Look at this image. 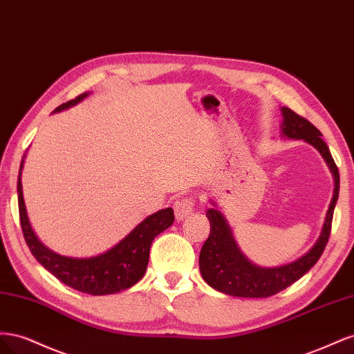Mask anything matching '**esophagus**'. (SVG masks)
I'll list each match as a JSON object with an SVG mask.
<instances>
[{"label":"esophagus","instance_id":"34e87169","mask_svg":"<svg viewBox=\"0 0 354 354\" xmlns=\"http://www.w3.org/2000/svg\"><path fill=\"white\" fill-rule=\"evenodd\" d=\"M194 207H195V201L192 198H183L176 202L174 205V214H176V218L178 221L185 220L187 216H190L192 212H194Z\"/></svg>","mask_w":354,"mask_h":354}]
</instances>
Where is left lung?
I'll return each mask as SVG.
<instances>
[{"label":"left lung","instance_id":"left-lung-1","mask_svg":"<svg viewBox=\"0 0 354 354\" xmlns=\"http://www.w3.org/2000/svg\"><path fill=\"white\" fill-rule=\"evenodd\" d=\"M281 111L283 116L282 136L307 142L316 147L326 160L335 181L334 196L330 199L324 227L316 243L298 260L279 267H260L251 263L239 250L229 223L223 214L216 208H209L207 211V217L211 230L199 254V269L203 281L227 295L266 298L281 292L282 289L297 282L299 277H303L312 269L322 255L329 239L332 216H334V208L339 194L338 168L332 159L329 147L322 140V133L306 118L297 115L289 108H282ZM212 205L216 203L212 202Z\"/></svg>","mask_w":354,"mask_h":354}]
</instances>
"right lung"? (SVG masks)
Returning a JSON list of instances; mask_svg holds the SVG:
<instances>
[{
	"instance_id": "1",
	"label": "right lung",
	"mask_w": 354,
	"mask_h": 354,
	"mask_svg": "<svg viewBox=\"0 0 354 354\" xmlns=\"http://www.w3.org/2000/svg\"><path fill=\"white\" fill-rule=\"evenodd\" d=\"M87 95L88 93H82L77 99L60 104L55 112L75 106ZM24 162L25 156L20 162L17 178L20 226H22L29 250L38 263L44 266L51 274H55L60 282L90 295L116 294L140 281L147 269L149 251H151L153 239L174 223L173 208L151 214L140 224H137L121 242L100 255L90 257V259H73V257L60 255L41 243L30 227L22 190Z\"/></svg>"
}]
</instances>
